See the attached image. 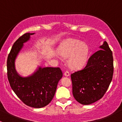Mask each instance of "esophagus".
<instances>
[{"mask_svg":"<svg viewBox=\"0 0 122 122\" xmlns=\"http://www.w3.org/2000/svg\"><path fill=\"white\" fill-rule=\"evenodd\" d=\"M64 76H67V77H68V76H70V72H69L68 71H66L64 72Z\"/></svg>","mask_w":122,"mask_h":122,"instance_id":"obj_1","label":"esophagus"}]
</instances>
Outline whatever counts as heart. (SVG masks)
Here are the masks:
<instances>
[{"mask_svg":"<svg viewBox=\"0 0 122 122\" xmlns=\"http://www.w3.org/2000/svg\"><path fill=\"white\" fill-rule=\"evenodd\" d=\"M60 54L68 58L67 64L73 70L81 68L86 64L88 54V47L86 43L78 39H69L61 47Z\"/></svg>","mask_w":122,"mask_h":122,"instance_id":"obj_1","label":"heart"}]
</instances>
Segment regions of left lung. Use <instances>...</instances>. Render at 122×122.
Wrapping results in <instances>:
<instances>
[{
	"label": "left lung",
	"mask_w": 122,
	"mask_h": 122,
	"mask_svg": "<svg viewBox=\"0 0 122 122\" xmlns=\"http://www.w3.org/2000/svg\"><path fill=\"white\" fill-rule=\"evenodd\" d=\"M100 48L89 58L84 68L71 74L74 97L84 105L102 99L112 80V52L106 41Z\"/></svg>",
	"instance_id": "obj_1"
}]
</instances>
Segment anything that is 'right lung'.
<instances>
[{
  "label": "right lung",
  "mask_w": 122,
  "mask_h": 122,
  "mask_svg": "<svg viewBox=\"0 0 122 122\" xmlns=\"http://www.w3.org/2000/svg\"><path fill=\"white\" fill-rule=\"evenodd\" d=\"M33 34H23L13 44L7 60V74L11 88L23 103L32 107L41 108L48 105L53 99L62 72L59 67H39L29 77H22L18 74L15 61L23 43Z\"/></svg>",
  "instance_id": "add662e5"
}]
</instances>
